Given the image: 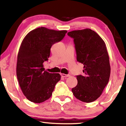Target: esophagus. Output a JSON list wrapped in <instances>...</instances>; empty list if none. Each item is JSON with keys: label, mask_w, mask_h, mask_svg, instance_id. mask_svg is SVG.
<instances>
[{"label": "esophagus", "mask_w": 126, "mask_h": 126, "mask_svg": "<svg viewBox=\"0 0 126 126\" xmlns=\"http://www.w3.org/2000/svg\"><path fill=\"white\" fill-rule=\"evenodd\" d=\"M60 75H61L62 77H64V78H67V77L70 76L69 75H66V74H64V73H61L60 74Z\"/></svg>", "instance_id": "34e87169"}]
</instances>
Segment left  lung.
Returning <instances> with one entry per match:
<instances>
[{
	"instance_id": "8db88e82",
	"label": "left lung",
	"mask_w": 126,
	"mask_h": 126,
	"mask_svg": "<svg viewBox=\"0 0 126 126\" xmlns=\"http://www.w3.org/2000/svg\"><path fill=\"white\" fill-rule=\"evenodd\" d=\"M74 39L77 61L84 65L83 75L77 76L73 95L83 102L90 103L100 96L109 82L110 65L106 46L97 33L90 29L67 33Z\"/></svg>"
}]
</instances>
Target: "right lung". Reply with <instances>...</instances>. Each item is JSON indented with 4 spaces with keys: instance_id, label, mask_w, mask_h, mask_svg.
Wrapping results in <instances>:
<instances>
[{
    "instance_id": "1",
    "label": "right lung",
    "mask_w": 126,
    "mask_h": 126,
    "mask_svg": "<svg viewBox=\"0 0 126 126\" xmlns=\"http://www.w3.org/2000/svg\"><path fill=\"white\" fill-rule=\"evenodd\" d=\"M67 30H54L41 27L25 36L17 54L16 75L23 93L36 103L46 101L52 95L61 78L59 73H50L45 70L53 45L64 38Z\"/></svg>"
}]
</instances>
